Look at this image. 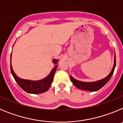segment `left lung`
I'll return each instance as SVG.
<instances>
[{
  "instance_id": "8db88e82",
  "label": "left lung",
  "mask_w": 123,
  "mask_h": 123,
  "mask_svg": "<svg viewBox=\"0 0 123 123\" xmlns=\"http://www.w3.org/2000/svg\"><path fill=\"white\" fill-rule=\"evenodd\" d=\"M115 67H116V56L115 55V61H114V65L113 67V69L111 71V72L109 74L106 78L101 79V80H99L98 81L91 82H86L78 81L76 79H74L71 76H70V79H71V81H72L74 85L76 87H78V89H79L94 92V91H97L100 89L102 87H104L108 82V81H109L111 77L112 76L113 74Z\"/></svg>"
}]
</instances>
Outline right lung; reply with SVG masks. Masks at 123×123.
Returning a JSON list of instances; mask_svg holds the SVG:
<instances>
[{
    "label": "right lung",
    "mask_w": 123,
    "mask_h": 123,
    "mask_svg": "<svg viewBox=\"0 0 123 123\" xmlns=\"http://www.w3.org/2000/svg\"><path fill=\"white\" fill-rule=\"evenodd\" d=\"M11 58H12V53H11L10 59ZM53 62L54 63V64H56L58 63V60L54 59L53 60ZM56 68H57V65H55L51 71L50 73L44 79H41L39 81H31V80H27V79H23L18 78L14 73L12 67V64H10L11 73L15 81L25 92L33 94H41V93L46 92L49 89L54 79V74L56 71Z\"/></svg>",
    "instance_id": "obj_1"
}]
</instances>
